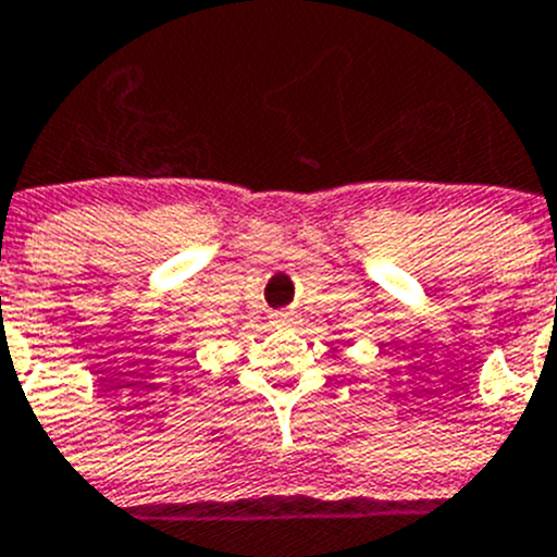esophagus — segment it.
Wrapping results in <instances>:
<instances>
[{
    "label": "esophagus",
    "instance_id": "esophagus-1",
    "mask_svg": "<svg viewBox=\"0 0 557 557\" xmlns=\"http://www.w3.org/2000/svg\"><path fill=\"white\" fill-rule=\"evenodd\" d=\"M274 321H277V324H288L290 313L288 310H280V313H274Z\"/></svg>",
    "mask_w": 557,
    "mask_h": 557
}]
</instances>
